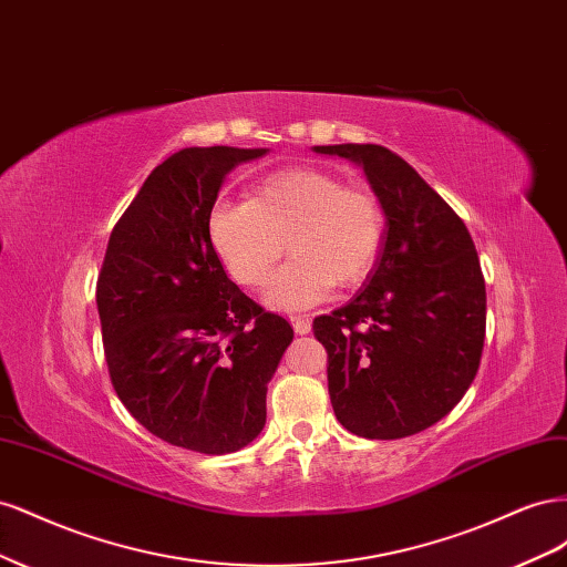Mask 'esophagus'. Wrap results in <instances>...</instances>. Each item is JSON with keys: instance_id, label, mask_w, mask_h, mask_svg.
<instances>
[{"instance_id": "34e87169", "label": "esophagus", "mask_w": 567, "mask_h": 567, "mask_svg": "<svg viewBox=\"0 0 567 567\" xmlns=\"http://www.w3.org/2000/svg\"><path fill=\"white\" fill-rule=\"evenodd\" d=\"M290 323H293V331L298 333V336H307L312 331V321H310V317H302V315H298V317H290Z\"/></svg>"}]
</instances>
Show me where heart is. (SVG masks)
<instances>
[{"mask_svg":"<svg viewBox=\"0 0 567 567\" xmlns=\"http://www.w3.org/2000/svg\"><path fill=\"white\" fill-rule=\"evenodd\" d=\"M385 215L364 188L317 167H288L257 184L248 203L219 200L208 213V244L238 284L257 288L286 248L290 260L265 288L274 310H307L338 286L362 281L383 248Z\"/></svg>","mask_w":567,"mask_h":567,"instance_id":"heart-1","label":"heart"}]
</instances>
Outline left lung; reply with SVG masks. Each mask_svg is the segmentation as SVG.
I'll use <instances>...</instances> for the list:
<instances>
[{
    "instance_id": "obj_1",
    "label": "left lung",
    "mask_w": 567,
    "mask_h": 567,
    "mask_svg": "<svg viewBox=\"0 0 567 567\" xmlns=\"http://www.w3.org/2000/svg\"><path fill=\"white\" fill-rule=\"evenodd\" d=\"M362 167L385 215L364 288L315 319L329 352L336 419L367 440L437 423L471 388L485 342L487 296L473 238L414 167L379 144L315 146Z\"/></svg>"
}]
</instances>
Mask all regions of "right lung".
Instances as JSON below:
<instances>
[{
	"label": "right lung",
	"instance_id": "1",
	"mask_svg": "<svg viewBox=\"0 0 567 567\" xmlns=\"http://www.w3.org/2000/svg\"><path fill=\"white\" fill-rule=\"evenodd\" d=\"M269 148L192 146L161 163L109 238L96 284L111 381L156 437L200 454L244 450L267 421V383L293 340L227 274L208 213L236 165Z\"/></svg>",
	"mask_w": 567,
	"mask_h": 567
}]
</instances>
